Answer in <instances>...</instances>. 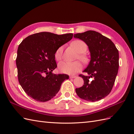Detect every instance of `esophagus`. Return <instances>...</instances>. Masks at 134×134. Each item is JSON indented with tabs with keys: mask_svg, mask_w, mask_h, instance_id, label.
Listing matches in <instances>:
<instances>
[{
	"mask_svg": "<svg viewBox=\"0 0 134 134\" xmlns=\"http://www.w3.org/2000/svg\"><path fill=\"white\" fill-rule=\"evenodd\" d=\"M76 76H70V79H75V78H76Z\"/></svg>",
	"mask_w": 134,
	"mask_h": 134,
	"instance_id": "1",
	"label": "esophagus"
}]
</instances>
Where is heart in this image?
Instances as JSON below:
<instances>
[{"instance_id":"b5f03b06","label":"heart","mask_w":134,"mask_h":134,"mask_svg":"<svg viewBox=\"0 0 134 134\" xmlns=\"http://www.w3.org/2000/svg\"><path fill=\"white\" fill-rule=\"evenodd\" d=\"M72 46L78 52V58L82 62H86L87 61V58L83 53L87 49V45L85 42L80 40H75L72 43ZM63 47L61 46L55 51L54 53V58L57 61H60L62 57ZM82 66L79 61H75L72 62L63 61L58 64L59 70L62 73H66L69 75H74L76 73L80 72Z\"/></svg>"}]
</instances>
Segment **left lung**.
<instances>
[{
  "mask_svg": "<svg viewBox=\"0 0 134 134\" xmlns=\"http://www.w3.org/2000/svg\"><path fill=\"white\" fill-rule=\"evenodd\" d=\"M88 47L91 60L83 71L88 76L80 75L84 81L82 87L76 88L79 97L90 102L105 98L113 88L119 67V51L109 38L94 31L74 34ZM94 80L90 81L89 79Z\"/></svg>",
  "mask_w": 134,
  "mask_h": 134,
  "instance_id": "8db88e82",
  "label": "left lung"
}]
</instances>
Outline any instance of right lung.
I'll return each mask as SVG.
<instances>
[{
  "label": "right lung",
  "mask_w": 134,
  "mask_h": 134,
  "mask_svg": "<svg viewBox=\"0 0 134 134\" xmlns=\"http://www.w3.org/2000/svg\"><path fill=\"white\" fill-rule=\"evenodd\" d=\"M72 33L58 35L40 32L25 38L19 45L16 65L19 82L25 92L39 102H46L55 96L66 74L55 75L54 53L59 47L70 41Z\"/></svg>",
  "instance_id": "obj_1"
}]
</instances>
